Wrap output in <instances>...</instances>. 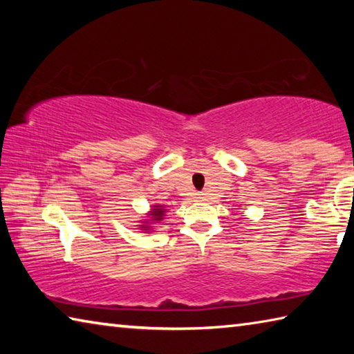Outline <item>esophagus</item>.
Returning <instances> with one entry per match:
<instances>
[{"label": "esophagus", "mask_w": 354, "mask_h": 354, "mask_svg": "<svg viewBox=\"0 0 354 354\" xmlns=\"http://www.w3.org/2000/svg\"><path fill=\"white\" fill-rule=\"evenodd\" d=\"M200 198H203V196H201V195H200Z\"/></svg>", "instance_id": "obj_1"}]
</instances>
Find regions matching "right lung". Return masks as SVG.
<instances>
[{"label": "right lung", "mask_w": 354, "mask_h": 354, "mask_svg": "<svg viewBox=\"0 0 354 354\" xmlns=\"http://www.w3.org/2000/svg\"><path fill=\"white\" fill-rule=\"evenodd\" d=\"M164 209H160V206H154V209H153V212H151V220H154V221H159V220H162L164 218ZM143 227H147V226H143Z\"/></svg>", "instance_id": "1"}]
</instances>
